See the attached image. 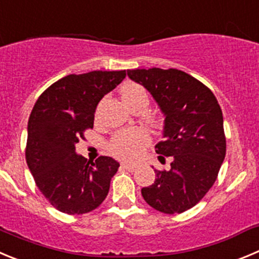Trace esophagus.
Segmentation results:
<instances>
[{
	"label": "esophagus",
	"instance_id": "obj_1",
	"mask_svg": "<svg viewBox=\"0 0 259 259\" xmlns=\"http://www.w3.org/2000/svg\"><path fill=\"white\" fill-rule=\"evenodd\" d=\"M122 167H124L125 170L130 171V172H133V171L137 170V165H134V163H127V162H125V163H122Z\"/></svg>",
	"mask_w": 259,
	"mask_h": 259
}]
</instances>
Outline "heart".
I'll return each instance as SVG.
<instances>
[{
	"instance_id": "obj_1",
	"label": "heart",
	"mask_w": 259,
	"mask_h": 259,
	"mask_svg": "<svg viewBox=\"0 0 259 259\" xmlns=\"http://www.w3.org/2000/svg\"><path fill=\"white\" fill-rule=\"evenodd\" d=\"M121 97L125 103L137 100L139 97H147L143 87L135 83H126L121 88ZM149 143V137L141 129H133L116 134L110 142V149L115 156L122 158H134L143 151Z\"/></svg>"
}]
</instances>
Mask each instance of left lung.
I'll use <instances>...</instances> for the list:
<instances>
[{"label": "left lung", "instance_id": "1", "mask_svg": "<svg viewBox=\"0 0 259 259\" xmlns=\"http://www.w3.org/2000/svg\"><path fill=\"white\" fill-rule=\"evenodd\" d=\"M127 76L151 93L163 113V141L156 152L162 154L159 161L171 157L170 170H154L156 180L142 195L157 211L181 213L211 189L224 162L221 107L204 84L181 70H127Z\"/></svg>", "mask_w": 259, "mask_h": 259}]
</instances>
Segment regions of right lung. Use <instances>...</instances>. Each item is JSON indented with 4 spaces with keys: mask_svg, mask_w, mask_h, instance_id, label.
<instances>
[{
    "mask_svg": "<svg viewBox=\"0 0 259 259\" xmlns=\"http://www.w3.org/2000/svg\"><path fill=\"white\" fill-rule=\"evenodd\" d=\"M125 76V70L67 75L46 89L31 110L26 163L38 189L64 213H88L107 197L120 163L106 156L87 161L75 146L93 127L97 105Z\"/></svg>",
    "mask_w": 259,
    "mask_h": 259,
    "instance_id": "1",
    "label": "right lung"
}]
</instances>
